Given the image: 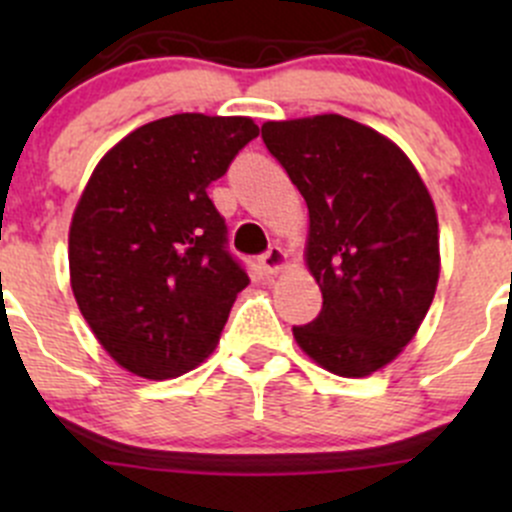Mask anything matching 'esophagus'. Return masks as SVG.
<instances>
[{
  "label": "esophagus",
  "instance_id": "esophagus-1",
  "mask_svg": "<svg viewBox=\"0 0 512 512\" xmlns=\"http://www.w3.org/2000/svg\"><path fill=\"white\" fill-rule=\"evenodd\" d=\"M260 265L267 275H277V272L287 270V252L282 250L280 245L270 247V250L260 257Z\"/></svg>",
  "mask_w": 512,
  "mask_h": 512
}]
</instances>
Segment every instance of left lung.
<instances>
[{"mask_svg":"<svg viewBox=\"0 0 512 512\" xmlns=\"http://www.w3.org/2000/svg\"><path fill=\"white\" fill-rule=\"evenodd\" d=\"M262 141L307 203L304 262L324 299L294 342L337 376L384 369L416 337L441 275L426 183L391 138L339 113L267 121Z\"/></svg>","mask_w":512,"mask_h":512,"instance_id":"1","label":"left lung"}]
</instances>
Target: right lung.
I'll list each match as a JSON object with an SVG mask.
<instances>
[{"instance_id": "obj_1", "label": "right lung", "mask_w": 512, "mask_h": 512, "mask_svg": "<svg viewBox=\"0 0 512 512\" xmlns=\"http://www.w3.org/2000/svg\"><path fill=\"white\" fill-rule=\"evenodd\" d=\"M257 136L247 116L175 113L96 163L71 218L69 280L98 344L131 374L175 379L215 352L250 280L208 185Z\"/></svg>"}]
</instances>
